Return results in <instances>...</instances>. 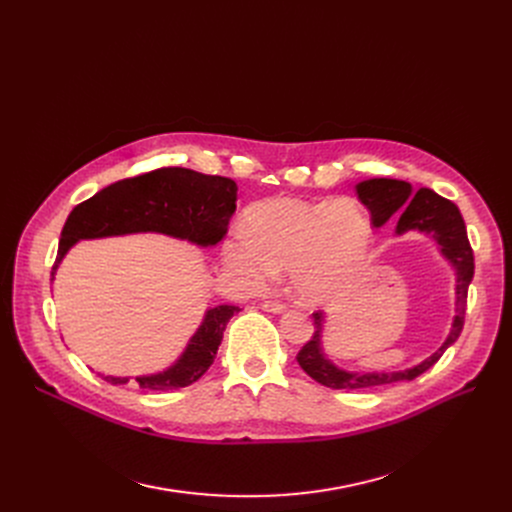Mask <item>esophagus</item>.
Wrapping results in <instances>:
<instances>
[{"instance_id":"esophagus-1","label":"esophagus","mask_w":512,"mask_h":512,"mask_svg":"<svg viewBox=\"0 0 512 512\" xmlns=\"http://www.w3.org/2000/svg\"><path fill=\"white\" fill-rule=\"evenodd\" d=\"M261 307H263L265 311H270V313H284V311H286V305H284V303H278V301H265Z\"/></svg>"}]
</instances>
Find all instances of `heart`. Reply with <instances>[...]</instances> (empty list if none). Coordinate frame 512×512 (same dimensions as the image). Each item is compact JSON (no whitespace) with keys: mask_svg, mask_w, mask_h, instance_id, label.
<instances>
[{"mask_svg":"<svg viewBox=\"0 0 512 512\" xmlns=\"http://www.w3.org/2000/svg\"><path fill=\"white\" fill-rule=\"evenodd\" d=\"M371 224L348 199L307 203L267 199L249 207L245 230L222 247L228 270L249 288H263L276 272H290L301 303L317 307L342 299L365 278Z\"/></svg>","mask_w":512,"mask_h":512,"instance_id":"obj_1","label":"heart"}]
</instances>
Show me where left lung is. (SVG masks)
<instances>
[{
    "label": "left lung",
    "instance_id": "8db88e82",
    "mask_svg": "<svg viewBox=\"0 0 512 512\" xmlns=\"http://www.w3.org/2000/svg\"><path fill=\"white\" fill-rule=\"evenodd\" d=\"M355 193L371 213L373 228H382L390 220H398L394 230L396 236L419 232L436 242L440 255L454 270V315L446 340L436 353L421 363L398 371H348L338 367L324 348L326 313H313L315 332L301 348L297 361L315 382L334 390H369L398 382H411L432 367L444 355L446 348L461 336L467 309V290L475 270L473 251L459 207L434 193L432 188L413 191V186L405 180L369 178L355 184Z\"/></svg>",
    "mask_w": 512,
    "mask_h": 512
}]
</instances>
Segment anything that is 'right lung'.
I'll return each instance as SVG.
<instances>
[{
  "label": "right lung",
  "mask_w": 512,
  "mask_h": 512,
  "mask_svg": "<svg viewBox=\"0 0 512 512\" xmlns=\"http://www.w3.org/2000/svg\"><path fill=\"white\" fill-rule=\"evenodd\" d=\"M236 191L232 178L186 168H161L105 186L68 215L51 280H56L60 263L80 240L153 232L201 249L215 247L226 236L236 211ZM238 311L234 305L209 307L178 359L161 371L137 375L134 382L145 390H178L195 384L211 367L228 321ZM103 380L116 386L130 382L128 375H103Z\"/></svg>",
  "instance_id": "right-lung-1"
}]
</instances>
